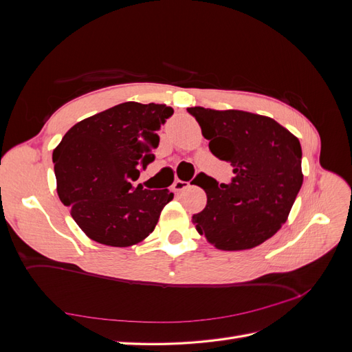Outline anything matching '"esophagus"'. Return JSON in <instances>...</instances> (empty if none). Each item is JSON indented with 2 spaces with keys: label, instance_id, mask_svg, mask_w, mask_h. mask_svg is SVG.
Wrapping results in <instances>:
<instances>
[{
  "label": "esophagus",
  "instance_id": "esophagus-1",
  "mask_svg": "<svg viewBox=\"0 0 352 352\" xmlns=\"http://www.w3.org/2000/svg\"><path fill=\"white\" fill-rule=\"evenodd\" d=\"M189 186V182H185V180H175V184H173V189L175 190H177V192H180V190H184V189H186Z\"/></svg>",
  "mask_w": 352,
  "mask_h": 352
}]
</instances>
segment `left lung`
Here are the masks:
<instances>
[{
	"instance_id": "left-lung-1",
	"label": "left lung",
	"mask_w": 352,
	"mask_h": 352,
	"mask_svg": "<svg viewBox=\"0 0 352 352\" xmlns=\"http://www.w3.org/2000/svg\"><path fill=\"white\" fill-rule=\"evenodd\" d=\"M210 141V151L233 166L232 182L199 173L195 185L207 206L192 223L199 235L223 251L251 250L272 238L286 221L302 185L301 144L267 116L241 110L190 107Z\"/></svg>"
}]
</instances>
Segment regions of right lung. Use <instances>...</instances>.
<instances>
[{
  "mask_svg": "<svg viewBox=\"0 0 352 352\" xmlns=\"http://www.w3.org/2000/svg\"><path fill=\"white\" fill-rule=\"evenodd\" d=\"M172 114L164 104L114 105L74 124L52 151L57 194L92 241L123 248L154 230L173 192L132 184L154 162L157 131Z\"/></svg>",
  "mask_w": 352,
  "mask_h": 352,
  "instance_id": "right-lung-1",
  "label": "right lung"
}]
</instances>
